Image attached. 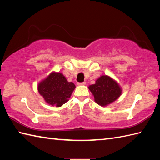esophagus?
<instances>
[{"mask_svg":"<svg viewBox=\"0 0 160 160\" xmlns=\"http://www.w3.org/2000/svg\"><path fill=\"white\" fill-rule=\"evenodd\" d=\"M77 84L78 86H82V85H85L86 82H78Z\"/></svg>","mask_w":160,"mask_h":160,"instance_id":"1","label":"esophagus"}]
</instances>
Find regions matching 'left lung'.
I'll use <instances>...</instances> for the list:
<instances>
[{
    "mask_svg": "<svg viewBox=\"0 0 160 160\" xmlns=\"http://www.w3.org/2000/svg\"><path fill=\"white\" fill-rule=\"evenodd\" d=\"M88 88L94 96L95 102L102 107L113 102L122 92V88L116 81L107 75L98 78L96 83Z\"/></svg>",
    "mask_w": 160,
    "mask_h": 160,
    "instance_id": "1",
    "label": "left lung"
}]
</instances>
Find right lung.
<instances>
[{
	"label": "right lung",
	"mask_w": 160,
	"mask_h": 160,
	"mask_svg": "<svg viewBox=\"0 0 160 160\" xmlns=\"http://www.w3.org/2000/svg\"><path fill=\"white\" fill-rule=\"evenodd\" d=\"M75 88V84L68 82L62 73L55 71L51 73L38 84L40 96L47 104L56 107L62 106L69 100Z\"/></svg>",
	"instance_id": "right-lung-1"
}]
</instances>
